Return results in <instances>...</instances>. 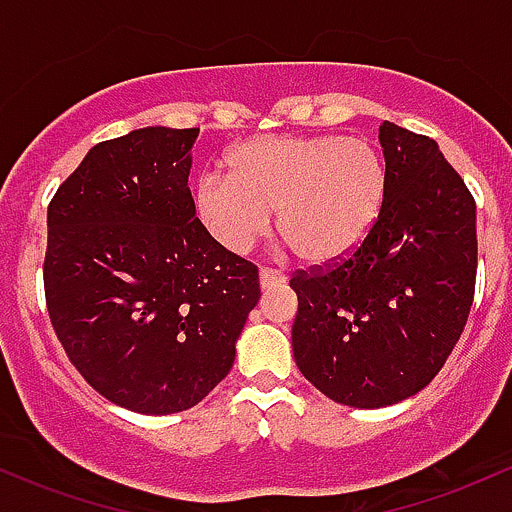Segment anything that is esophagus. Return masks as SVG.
Returning <instances> with one entry per match:
<instances>
[{"instance_id":"34e87169","label":"esophagus","mask_w":512,"mask_h":512,"mask_svg":"<svg viewBox=\"0 0 512 512\" xmlns=\"http://www.w3.org/2000/svg\"><path fill=\"white\" fill-rule=\"evenodd\" d=\"M260 284L262 289H274V286H284L286 284V277L282 272H277V269H260Z\"/></svg>"}]
</instances>
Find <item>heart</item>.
Returning <instances> with one entry per match:
<instances>
[{"label":"heart","instance_id":"1","mask_svg":"<svg viewBox=\"0 0 512 512\" xmlns=\"http://www.w3.org/2000/svg\"><path fill=\"white\" fill-rule=\"evenodd\" d=\"M226 170L194 184L192 209L230 255L260 243L274 213L306 265H335L367 240L386 199V162L367 138L260 136L230 150Z\"/></svg>","mask_w":512,"mask_h":512}]
</instances>
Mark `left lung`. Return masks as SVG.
<instances>
[{"mask_svg":"<svg viewBox=\"0 0 512 512\" xmlns=\"http://www.w3.org/2000/svg\"><path fill=\"white\" fill-rule=\"evenodd\" d=\"M386 199L350 257L296 272L291 328L301 374L335 403L384 408L435 379L476 284V204L428 136L379 126Z\"/></svg>","mask_w":512,"mask_h":512,"instance_id":"1","label":"left lung"}]
</instances>
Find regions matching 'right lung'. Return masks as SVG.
Returning <instances> with one entry per match:
<instances>
[{
	"label": "right lung",
	"mask_w": 512,
	"mask_h": 512,
	"mask_svg": "<svg viewBox=\"0 0 512 512\" xmlns=\"http://www.w3.org/2000/svg\"><path fill=\"white\" fill-rule=\"evenodd\" d=\"M196 138L199 128L148 126L104 140L48 206L50 323L87 384L133 413L209 396L260 301L257 267L194 216Z\"/></svg>",
	"instance_id": "add662e5"
}]
</instances>
